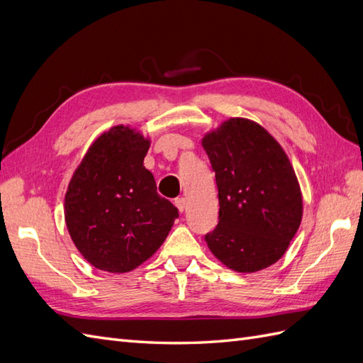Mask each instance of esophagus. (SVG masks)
Returning a JSON list of instances; mask_svg holds the SVG:
<instances>
[{
    "label": "esophagus",
    "mask_w": 363,
    "mask_h": 363,
    "mask_svg": "<svg viewBox=\"0 0 363 363\" xmlns=\"http://www.w3.org/2000/svg\"><path fill=\"white\" fill-rule=\"evenodd\" d=\"M175 206H177V208L180 212H184L186 211V206H188V200L184 199V196H180V199H175Z\"/></svg>",
    "instance_id": "34e87169"
}]
</instances>
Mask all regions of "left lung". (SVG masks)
Segmentation results:
<instances>
[{
  "mask_svg": "<svg viewBox=\"0 0 363 363\" xmlns=\"http://www.w3.org/2000/svg\"><path fill=\"white\" fill-rule=\"evenodd\" d=\"M218 186L219 221L207 247L225 267L256 272L276 263L300 227L303 199L279 142L255 121L230 118L203 138Z\"/></svg>",
  "mask_w": 363,
  "mask_h": 363,
  "instance_id": "1",
  "label": "left lung"
}]
</instances>
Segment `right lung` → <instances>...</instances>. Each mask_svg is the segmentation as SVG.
Here are the masks:
<instances>
[{
	"mask_svg": "<svg viewBox=\"0 0 363 363\" xmlns=\"http://www.w3.org/2000/svg\"><path fill=\"white\" fill-rule=\"evenodd\" d=\"M150 139L125 125L98 136L65 195V221L82 256L98 269L123 274L150 259L179 218L145 169Z\"/></svg>",
	"mask_w": 363,
	"mask_h": 363,
	"instance_id": "obj_1",
	"label": "right lung"
}]
</instances>
